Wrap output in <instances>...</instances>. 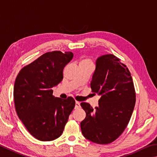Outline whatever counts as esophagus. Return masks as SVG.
<instances>
[{"label":"esophagus","mask_w":157,"mask_h":157,"mask_svg":"<svg viewBox=\"0 0 157 157\" xmlns=\"http://www.w3.org/2000/svg\"><path fill=\"white\" fill-rule=\"evenodd\" d=\"M79 107H80V103H79V101H75V108H79Z\"/></svg>","instance_id":"obj_1"}]
</instances>
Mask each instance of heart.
<instances>
[{
	"label": "heart",
	"mask_w": 157,
	"mask_h": 157,
	"mask_svg": "<svg viewBox=\"0 0 157 157\" xmlns=\"http://www.w3.org/2000/svg\"><path fill=\"white\" fill-rule=\"evenodd\" d=\"M80 63L90 64V63H91V62H90V60L89 59H88V58H84V59H82L81 62H80Z\"/></svg>",
	"instance_id": "b5f03b06"
}]
</instances>
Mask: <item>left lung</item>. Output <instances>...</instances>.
<instances>
[{"instance_id":"8db88e82","label":"left lung","mask_w":157,"mask_h":157,"mask_svg":"<svg viewBox=\"0 0 157 157\" xmlns=\"http://www.w3.org/2000/svg\"><path fill=\"white\" fill-rule=\"evenodd\" d=\"M113 54L98 58L90 82L93 94L100 95L98 106L86 102L81 106L86 117L81 122L85 138L98 144L115 141L126 129L132 116L136 93L132 76L126 65Z\"/></svg>"}]
</instances>
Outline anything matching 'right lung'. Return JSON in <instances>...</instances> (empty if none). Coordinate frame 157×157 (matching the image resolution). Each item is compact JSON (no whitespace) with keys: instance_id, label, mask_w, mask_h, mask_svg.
Wrapping results in <instances>:
<instances>
[{"instance_id":"1","label":"right lung","mask_w":157,"mask_h":157,"mask_svg":"<svg viewBox=\"0 0 157 157\" xmlns=\"http://www.w3.org/2000/svg\"><path fill=\"white\" fill-rule=\"evenodd\" d=\"M73 57L72 52L45 53L16 77L13 98L17 115L38 140L49 141L60 136L75 106L73 98H55L52 90L62 80L64 68Z\"/></svg>"}]
</instances>
